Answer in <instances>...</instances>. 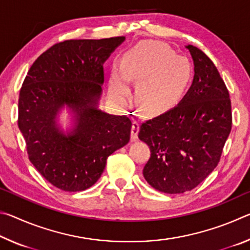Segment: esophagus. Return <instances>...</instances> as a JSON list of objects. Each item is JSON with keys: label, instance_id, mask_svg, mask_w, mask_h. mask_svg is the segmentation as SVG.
Instances as JSON below:
<instances>
[{"label": "esophagus", "instance_id": "obj_1", "mask_svg": "<svg viewBox=\"0 0 250 250\" xmlns=\"http://www.w3.org/2000/svg\"><path fill=\"white\" fill-rule=\"evenodd\" d=\"M139 130H140V125H139V122L133 121L132 122V128H131V139H132L133 141L137 140V139H138Z\"/></svg>", "mask_w": 250, "mask_h": 250}]
</instances>
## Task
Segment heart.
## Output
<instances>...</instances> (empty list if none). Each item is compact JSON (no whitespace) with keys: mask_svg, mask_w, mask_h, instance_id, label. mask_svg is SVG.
<instances>
[{"mask_svg":"<svg viewBox=\"0 0 250 250\" xmlns=\"http://www.w3.org/2000/svg\"><path fill=\"white\" fill-rule=\"evenodd\" d=\"M193 77V66L185 56H177L167 45L143 43L126 52L120 68L110 79L109 94L117 103H124L129 94L128 80L137 83L134 101L147 115H158L179 103Z\"/></svg>","mask_w":250,"mask_h":250,"instance_id":"heart-1","label":"heart"}]
</instances>
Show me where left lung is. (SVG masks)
<instances>
[{
    "mask_svg": "<svg viewBox=\"0 0 250 250\" xmlns=\"http://www.w3.org/2000/svg\"><path fill=\"white\" fill-rule=\"evenodd\" d=\"M194 62V79L180 104L140 126L139 139L151 150L143 176L167 194L191 191L221 159L231 130V104L214 62L193 45L185 46Z\"/></svg>",
    "mask_w": 250,
    "mask_h": 250,
    "instance_id": "obj_1",
    "label": "left lung"
}]
</instances>
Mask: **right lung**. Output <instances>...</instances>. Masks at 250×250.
<instances>
[{
  "mask_svg": "<svg viewBox=\"0 0 250 250\" xmlns=\"http://www.w3.org/2000/svg\"><path fill=\"white\" fill-rule=\"evenodd\" d=\"M125 36L69 40L34 62L19 98V128L28 159L50 184L66 192L94 185L107 159L130 140L131 120L98 109L104 64ZM67 105L75 125L65 134L57 115Z\"/></svg>",
  "mask_w": 250,
  "mask_h": 250,
  "instance_id": "right-lung-1",
  "label": "right lung"
}]
</instances>
